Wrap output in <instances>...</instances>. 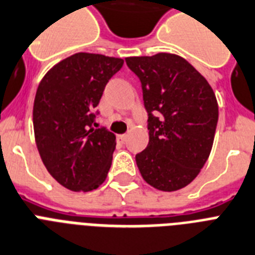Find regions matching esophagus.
Instances as JSON below:
<instances>
[{"instance_id": "esophagus-1", "label": "esophagus", "mask_w": 255, "mask_h": 255, "mask_svg": "<svg viewBox=\"0 0 255 255\" xmlns=\"http://www.w3.org/2000/svg\"><path fill=\"white\" fill-rule=\"evenodd\" d=\"M127 138H128V134H127V133L119 134V140H121V141H122V142H124V141H127Z\"/></svg>"}]
</instances>
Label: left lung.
Segmentation results:
<instances>
[{
	"mask_svg": "<svg viewBox=\"0 0 255 255\" xmlns=\"http://www.w3.org/2000/svg\"><path fill=\"white\" fill-rule=\"evenodd\" d=\"M141 82L149 144L136 154L146 183L175 191L191 183L210 156L219 119L216 97L202 74L177 55L127 57Z\"/></svg>",
	"mask_w": 255,
	"mask_h": 255,
	"instance_id": "1",
	"label": "left lung"
}]
</instances>
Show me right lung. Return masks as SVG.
<instances>
[{
  "mask_svg": "<svg viewBox=\"0 0 255 255\" xmlns=\"http://www.w3.org/2000/svg\"><path fill=\"white\" fill-rule=\"evenodd\" d=\"M123 60L76 53L60 61L39 84L32 122L41 161L60 185L92 191L105 182L117 136L94 128L103 90Z\"/></svg>",
  "mask_w": 255,
  "mask_h": 255,
  "instance_id": "1",
  "label": "right lung"
}]
</instances>
